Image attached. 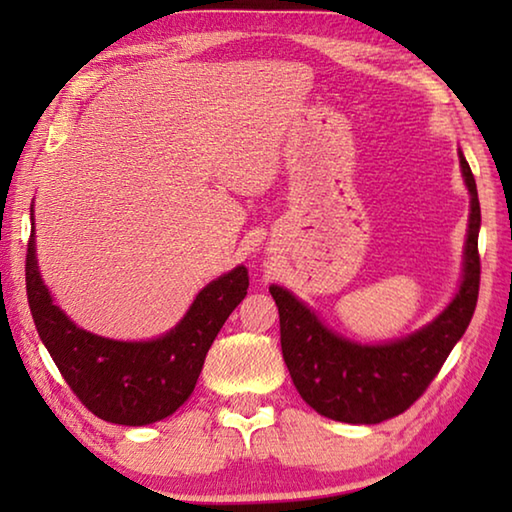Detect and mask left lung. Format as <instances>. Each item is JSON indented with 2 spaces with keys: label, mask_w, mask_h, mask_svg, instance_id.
I'll return each mask as SVG.
<instances>
[{
  "label": "left lung",
  "mask_w": 512,
  "mask_h": 512,
  "mask_svg": "<svg viewBox=\"0 0 512 512\" xmlns=\"http://www.w3.org/2000/svg\"><path fill=\"white\" fill-rule=\"evenodd\" d=\"M470 192L463 282L449 307L420 332L384 345H361L334 334L307 305L273 284L280 311V343L293 386L325 418L377 424L404 413L427 391L458 339L470 325L479 298L481 205L472 169L458 151Z\"/></svg>",
  "instance_id": "obj_1"
}]
</instances>
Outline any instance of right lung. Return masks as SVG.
<instances>
[{
  "instance_id": "right-lung-1",
  "label": "right lung",
  "mask_w": 512,
  "mask_h": 512,
  "mask_svg": "<svg viewBox=\"0 0 512 512\" xmlns=\"http://www.w3.org/2000/svg\"><path fill=\"white\" fill-rule=\"evenodd\" d=\"M246 289L248 271L237 266L207 284L160 339L112 341L76 327L54 305L38 271L33 235L27 248V298L42 343L85 409L126 427L164 420L189 400L207 350Z\"/></svg>"
}]
</instances>
